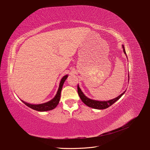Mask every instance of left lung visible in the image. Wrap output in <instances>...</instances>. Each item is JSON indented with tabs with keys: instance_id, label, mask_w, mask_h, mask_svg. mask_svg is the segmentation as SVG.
I'll use <instances>...</instances> for the list:
<instances>
[{
	"instance_id": "8db88e82",
	"label": "left lung",
	"mask_w": 150,
	"mask_h": 150,
	"mask_svg": "<svg viewBox=\"0 0 150 150\" xmlns=\"http://www.w3.org/2000/svg\"><path fill=\"white\" fill-rule=\"evenodd\" d=\"M122 47L123 49V52L124 53H125L127 57V56L126 55V51H125V47H124V45H122ZM129 80V75H128V81ZM78 93H79V95L80 97L81 100H82V102L86 105L87 106H88L89 107L91 108H93L94 109H97V110H103V109H105L108 107H109L110 106H111L112 105L116 102L117 100H119L121 97H122V96L125 93L126 91H124V92L121 94L120 96H118V97H115V99H113L112 100H93V99H91L88 98V97H86L85 95L84 94V93L82 92L81 89H80V88L79 87V85L78 84Z\"/></svg>"
}]
</instances>
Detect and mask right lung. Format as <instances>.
Returning <instances> with one entry per match:
<instances>
[{"instance_id":"add662e5","label":"right lung","mask_w":150,"mask_h":150,"mask_svg":"<svg viewBox=\"0 0 150 150\" xmlns=\"http://www.w3.org/2000/svg\"><path fill=\"white\" fill-rule=\"evenodd\" d=\"M67 77H68V75H66L62 78L59 83V88L57 89V93L54 97V98H53L51 100L47 102L40 103V104H31L28 102H25L22 100L21 101L25 104V105H26L29 108L35 110L38 112H47L55 108L59 102L60 98H61V93L63 84L65 81H66V80L67 79Z\"/></svg>"}]
</instances>
